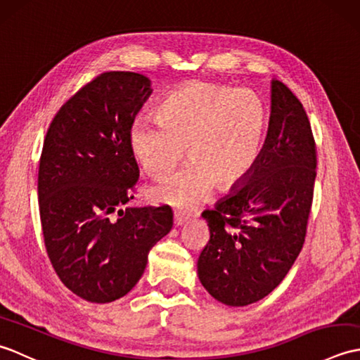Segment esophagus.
<instances>
[{"label":"esophagus","instance_id":"1","mask_svg":"<svg viewBox=\"0 0 360 360\" xmlns=\"http://www.w3.org/2000/svg\"><path fill=\"white\" fill-rule=\"evenodd\" d=\"M190 219L188 213H182V212H174V226H182L186 224Z\"/></svg>","mask_w":360,"mask_h":360}]
</instances>
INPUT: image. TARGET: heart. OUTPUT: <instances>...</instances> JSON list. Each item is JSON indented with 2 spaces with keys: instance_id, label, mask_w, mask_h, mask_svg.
<instances>
[{
  "instance_id": "1",
  "label": "heart",
  "mask_w": 360,
  "mask_h": 360,
  "mask_svg": "<svg viewBox=\"0 0 360 360\" xmlns=\"http://www.w3.org/2000/svg\"><path fill=\"white\" fill-rule=\"evenodd\" d=\"M267 112L254 94L210 82H188L168 93L158 117L136 120L129 147L142 170L164 178L184 158V170L151 188L156 202L190 209L213 187L231 190L246 181L262 158Z\"/></svg>"
}]
</instances>
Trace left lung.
Instances as JSON below:
<instances>
[{
    "instance_id": "obj_1",
    "label": "left lung",
    "mask_w": 360,
    "mask_h": 360,
    "mask_svg": "<svg viewBox=\"0 0 360 360\" xmlns=\"http://www.w3.org/2000/svg\"><path fill=\"white\" fill-rule=\"evenodd\" d=\"M316 141L302 102L272 80L267 137L255 170L213 210L198 258L207 292L229 307L262 300L286 277L303 248L314 196Z\"/></svg>"
}]
</instances>
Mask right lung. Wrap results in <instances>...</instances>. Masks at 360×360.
<instances>
[{
    "label": "right lung",
    "instance_id": "1",
    "mask_svg": "<svg viewBox=\"0 0 360 360\" xmlns=\"http://www.w3.org/2000/svg\"><path fill=\"white\" fill-rule=\"evenodd\" d=\"M151 91L142 74L103 72L62 105L44 137L38 207L46 252L63 285L88 302L128 294L150 249L172 231L167 205L120 209L139 179L129 129Z\"/></svg>",
    "mask_w": 360,
    "mask_h": 360
}]
</instances>
